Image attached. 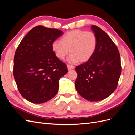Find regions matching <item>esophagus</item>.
<instances>
[{"instance_id": "esophagus-1", "label": "esophagus", "mask_w": 135, "mask_h": 135, "mask_svg": "<svg viewBox=\"0 0 135 135\" xmlns=\"http://www.w3.org/2000/svg\"><path fill=\"white\" fill-rule=\"evenodd\" d=\"M67 67H68V69L69 70H71V69H74V67L73 66H72V65H67Z\"/></svg>"}]
</instances>
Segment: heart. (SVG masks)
I'll return each mask as SVG.
<instances>
[{
  "mask_svg": "<svg viewBox=\"0 0 135 135\" xmlns=\"http://www.w3.org/2000/svg\"><path fill=\"white\" fill-rule=\"evenodd\" d=\"M97 38L92 31L74 30L69 31L61 38L52 43V48L56 56L64 59L69 53L71 62H87L95 54L97 46Z\"/></svg>",
  "mask_w": 135,
  "mask_h": 135,
  "instance_id": "b5f03b06",
  "label": "heart"
}]
</instances>
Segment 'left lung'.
Segmentation results:
<instances>
[{"mask_svg":"<svg viewBox=\"0 0 135 135\" xmlns=\"http://www.w3.org/2000/svg\"><path fill=\"white\" fill-rule=\"evenodd\" d=\"M92 29L97 38V46L92 57L75 68V86L79 95L88 101L105 99L115 90L121 74L120 56L110 36L95 25Z\"/></svg>","mask_w":135,"mask_h":135,"instance_id":"1","label":"left lung"}]
</instances>
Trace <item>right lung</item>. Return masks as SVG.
I'll use <instances>...</instances> for the list:
<instances>
[{
  "mask_svg": "<svg viewBox=\"0 0 135 135\" xmlns=\"http://www.w3.org/2000/svg\"><path fill=\"white\" fill-rule=\"evenodd\" d=\"M62 34L57 28L36 26L16 49L14 78L20 94L31 103L41 104L52 99L58 92L60 79L68 71L52 48V43Z\"/></svg>",
  "mask_w": 135,
  "mask_h": 135,
  "instance_id": "1",
  "label": "right lung"
}]
</instances>
